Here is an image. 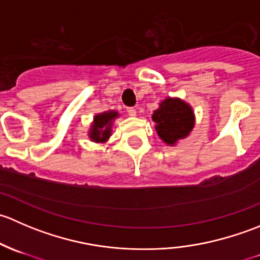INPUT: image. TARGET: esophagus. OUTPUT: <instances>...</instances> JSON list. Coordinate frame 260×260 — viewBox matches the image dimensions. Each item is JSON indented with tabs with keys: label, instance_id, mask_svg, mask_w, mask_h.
<instances>
[{
	"label": "esophagus",
	"instance_id": "1",
	"mask_svg": "<svg viewBox=\"0 0 260 260\" xmlns=\"http://www.w3.org/2000/svg\"><path fill=\"white\" fill-rule=\"evenodd\" d=\"M127 113L128 115H131V117H136L137 112H136L135 108H127Z\"/></svg>",
	"mask_w": 260,
	"mask_h": 260
}]
</instances>
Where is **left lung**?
Segmentation results:
<instances>
[{"label": "left lung", "instance_id": "8db88e82", "mask_svg": "<svg viewBox=\"0 0 260 260\" xmlns=\"http://www.w3.org/2000/svg\"><path fill=\"white\" fill-rule=\"evenodd\" d=\"M154 129L167 146H176L185 140L195 127L192 107L179 96H167L152 114Z\"/></svg>", "mask_w": 260, "mask_h": 260}]
</instances>
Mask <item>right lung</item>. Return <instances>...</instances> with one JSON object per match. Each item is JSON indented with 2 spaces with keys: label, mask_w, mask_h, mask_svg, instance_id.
I'll return each mask as SVG.
<instances>
[{
  "label": "right lung",
  "mask_w": 260,
  "mask_h": 260,
  "mask_svg": "<svg viewBox=\"0 0 260 260\" xmlns=\"http://www.w3.org/2000/svg\"><path fill=\"white\" fill-rule=\"evenodd\" d=\"M117 118H119L117 111H107L94 115L88 131L89 140L94 143H106L111 138L112 128Z\"/></svg>",
  "instance_id": "obj_1"
}]
</instances>
